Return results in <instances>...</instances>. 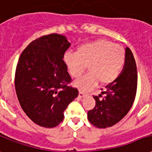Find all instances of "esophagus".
Segmentation results:
<instances>
[{
  "label": "esophagus",
  "instance_id": "1",
  "mask_svg": "<svg viewBox=\"0 0 152 152\" xmlns=\"http://www.w3.org/2000/svg\"><path fill=\"white\" fill-rule=\"evenodd\" d=\"M85 95H86V93H84V92H82V91H80V93H79V97H80V98H82V97H84Z\"/></svg>",
  "mask_w": 152,
  "mask_h": 152
}]
</instances>
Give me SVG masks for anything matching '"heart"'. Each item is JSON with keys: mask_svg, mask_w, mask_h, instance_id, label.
I'll return each mask as SVG.
<instances>
[{"mask_svg": "<svg viewBox=\"0 0 152 152\" xmlns=\"http://www.w3.org/2000/svg\"><path fill=\"white\" fill-rule=\"evenodd\" d=\"M64 62L71 76L76 78L85 72L88 64L89 72L75 81L81 90H89L97 85L111 84L122 72L126 54L124 49L107 39L81 45L76 52H66Z\"/></svg>", "mask_w": 152, "mask_h": 152, "instance_id": "heart-1", "label": "heart"}]
</instances>
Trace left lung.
<instances>
[{"mask_svg":"<svg viewBox=\"0 0 152 152\" xmlns=\"http://www.w3.org/2000/svg\"><path fill=\"white\" fill-rule=\"evenodd\" d=\"M137 82L135 60L130 48H126V62L121 75L108 84L102 94L93 96L96 105L88 112V121L98 128L110 127L121 121L134 102Z\"/></svg>","mask_w":152,"mask_h":152,"instance_id":"8db88e82","label":"left lung"}]
</instances>
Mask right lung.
Masks as SVG:
<instances>
[{
	"mask_svg": "<svg viewBox=\"0 0 152 152\" xmlns=\"http://www.w3.org/2000/svg\"><path fill=\"white\" fill-rule=\"evenodd\" d=\"M70 45L64 36L50 34L31 42L19 57L14 78L17 96L26 114L40 126H57L79 94L70 85L72 77L63 59Z\"/></svg>",
	"mask_w": 152,
	"mask_h": 152,
	"instance_id": "right-lung-1",
	"label": "right lung"
}]
</instances>
